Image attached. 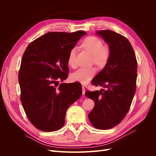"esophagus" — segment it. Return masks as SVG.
Segmentation results:
<instances>
[{"mask_svg": "<svg viewBox=\"0 0 156 156\" xmlns=\"http://www.w3.org/2000/svg\"><path fill=\"white\" fill-rule=\"evenodd\" d=\"M82 90H83L82 93H83V95H84V94H85V88H84L83 86L82 87Z\"/></svg>", "mask_w": 156, "mask_h": 156, "instance_id": "obj_1", "label": "esophagus"}]
</instances>
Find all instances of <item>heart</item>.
Returning a JSON list of instances; mask_svg holds the SVG:
<instances>
[{"label": "heart", "instance_id": "heart-1", "mask_svg": "<svg viewBox=\"0 0 156 156\" xmlns=\"http://www.w3.org/2000/svg\"><path fill=\"white\" fill-rule=\"evenodd\" d=\"M83 46L93 55L94 63L99 67L105 66L109 58L110 51L108 48L103 47V44L101 40L94 36H89L84 40ZM75 55L76 49H71L68 57V63L71 66H75ZM95 73V68H81L74 72L71 75V78L74 81L87 84L92 79Z\"/></svg>", "mask_w": 156, "mask_h": 156}]
</instances>
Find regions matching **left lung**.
I'll return each mask as SVG.
<instances>
[{
    "label": "left lung",
    "instance_id": "left-lung-1",
    "mask_svg": "<svg viewBox=\"0 0 156 156\" xmlns=\"http://www.w3.org/2000/svg\"><path fill=\"white\" fill-rule=\"evenodd\" d=\"M96 34L108 44L110 56L92 84L105 90L85 94L94 101L88 115L90 123L97 129H108L120 124L129 109L136 90L137 62L126 37L110 30H99Z\"/></svg>",
    "mask_w": 156,
    "mask_h": 156
}]
</instances>
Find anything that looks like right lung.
Returning a JSON list of instances; mask_svg holds the SVG:
<instances>
[{
  "label": "right lung",
  "instance_id": "obj_1",
  "mask_svg": "<svg viewBox=\"0 0 156 156\" xmlns=\"http://www.w3.org/2000/svg\"><path fill=\"white\" fill-rule=\"evenodd\" d=\"M87 33H46L28 45L21 63L19 83L21 101L31 123L37 129L58 130L65 123L68 108L82 95L79 83H61L68 78V57Z\"/></svg>",
  "mask_w": 156,
  "mask_h": 156
}]
</instances>
